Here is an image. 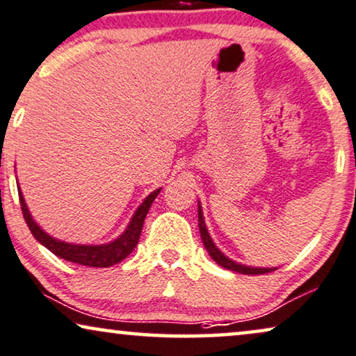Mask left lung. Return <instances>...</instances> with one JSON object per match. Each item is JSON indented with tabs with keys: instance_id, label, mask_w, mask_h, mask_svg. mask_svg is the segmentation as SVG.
<instances>
[{
	"instance_id": "left-lung-1",
	"label": "left lung",
	"mask_w": 356,
	"mask_h": 356,
	"mask_svg": "<svg viewBox=\"0 0 356 356\" xmlns=\"http://www.w3.org/2000/svg\"><path fill=\"white\" fill-rule=\"evenodd\" d=\"M198 227H200V236H202L203 245H205L208 254H210V257L215 260L218 265H221L222 268L233 270V272L244 273V275H262V273H268V272H273V270H277V267H270V268L268 267H249V265L234 262L233 259H229L227 255L222 254L221 250L216 248V244L213 243L210 233H208L200 202H198Z\"/></svg>"
}]
</instances>
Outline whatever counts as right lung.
<instances>
[{
	"mask_svg": "<svg viewBox=\"0 0 356 356\" xmlns=\"http://www.w3.org/2000/svg\"><path fill=\"white\" fill-rule=\"evenodd\" d=\"M19 191V202H21L22 215L26 220L27 226H29L31 233L34 238L39 241L42 245H45L50 252H54L58 257L68 260V262H74L79 265H86V267H111L122 262L123 259L129 257L131 250L136 248L140 241L141 229H143V222L148 213L151 203L154 202V198L158 197L161 188H156L154 192H151L148 197L145 198L143 203L136 208V211L131 216V220L127 226V229L118 236L117 239L111 241L106 244H73V243H65V241L56 239L49 233H45L42 227L37 225L34 218H32L29 208L24 200L21 187Z\"/></svg>",
	"mask_w": 356,
	"mask_h": 356,
	"instance_id": "1",
	"label": "right lung"
}]
</instances>
